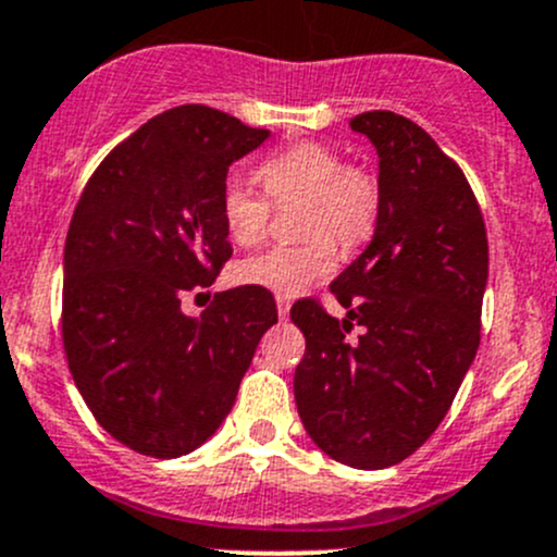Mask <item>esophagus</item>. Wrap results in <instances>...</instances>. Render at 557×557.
I'll use <instances>...</instances> for the list:
<instances>
[{
  "label": "esophagus",
  "mask_w": 557,
  "mask_h": 557,
  "mask_svg": "<svg viewBox=\"0 0 557 557\" xmlns=\"http://www.w3.org/2000/svg\"><path fill=\"white\" fill-rule=\"evenodd\" d=\"M277 314H280V318H283V320L290 314V301L283 299V296H277Z\"/></svg>",
  "instance_id": "34e87169"
}]
</instances>
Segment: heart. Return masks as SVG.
Instances as JSON below:
<instances>
[{
    "label": "heart",
    "instance_id": "b5f03b06",
    "mask_svg": "<svg viewBox=\"0 0 557 557\" xmlns=\"http://www.w3.org/2000/svg\"><path fill=\"white\" fill-rule=\"evenodd\" d=\"M274 205L301 201V234L307 243L277 245L239 263V280L290 299L329 277L336 247L352 250L367 243L380 212L377 180L361 166L342 164V156L323 143H294L263 159L256 170ZM221 215L232 243H261L269 205L239 180H228Z\"/></svg>",
    "mask_w": 557,
    "mask_h": 557
}]
</instances>
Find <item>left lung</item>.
<instances>
[{
    "instance_id": "obj_1",
    "label": "left lung",
    "mask_w": 557,
    "mask_h": 557,
    "mask_svg": "<svg viewBox=\"0 0 557 557\" xmlns=\"http://www.w3.org/2000/svg\"><path fill=\"white\" fill-rule=\"evenodd\" d=\"M350 128L377 150V223L331 283L345 318L312 299L290 310L307 339L294 396L329 458L387 469L434 434L474 361L487 234L463 172L418 123L372 110ZM352 324L362 325L356 341Z\"/></svg>"
}]
</instances>
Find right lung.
I'll return each instance as SVG.
<instances>
[{
  "label": "right lung",
  "instance_id": "obj_1",
  "mask_svg": "<svg viewBox=\"0 0 557 557\" xmlns=\"http://www.w3.org/2000/svg\"><path fill=\"white\" fill-rule=\"evenodd\" d=\"M267 139L212 107H174L117 145L77 201L64 245L66 361L99 425L132 450L180 458L205 445L277 323L258 285L201 314L180 307L232 258L228 166Z\"/></svg>",
  "mask_w": 557,
  "mask_h": 557
}]
</instances>
